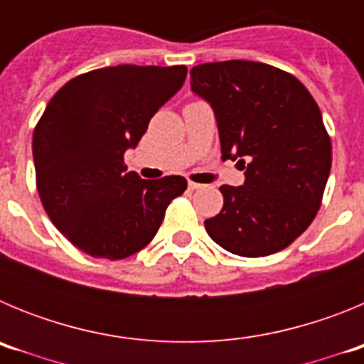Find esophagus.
Listing matches in <instances>:
<instances>
[{"mask_svg": "<svg viewBox=\"0 0 364 364\" xmlns=\"http://www.w3.org/2000/svg\"><path fill=\"white\" fill-rule=\"evenodd\" d=\"M188 188H189V189H202V188H204V186L198 184V182H191V180H189V182H188Z\"/></svg>", "mask_w": 364, "mask_h": 364, "instance_id": "1", "label": "esophagus"}]
</instances>
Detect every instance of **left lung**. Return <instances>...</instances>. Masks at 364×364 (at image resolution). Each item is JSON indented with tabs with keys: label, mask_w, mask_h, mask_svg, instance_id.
Segmentation results:
<instances>
[{
	"label": "left lung",
	"mask_w": 364,
	"mask_h": 364,
	"mask_svg": "<svg viewBox=\"0 0 364 364\" xmlns=\"http://www.w3.org/2000/svg\"><path fill=\"white\" fill-rule=\"evenodd\" d=\"M191 91L213 109L222 160L244 169L242 186L220 188L205 231L235 255L281 252L315 218L332 167L315 100L291 74L246 60L193 67Z\"/></svg>",
	"instance_id": "left-lung-1"
}]
</instances>
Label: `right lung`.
I'll return each instance as SVG.
<instances>
[{
	"label": "right lung",
	"mask_w": 364,
	"mask_h": 364,
	"mask_svg": "<svg viewBox=\"0 0 364 364\" xmlns=\"http://www.w3.org/2000/svg\"><path fill=\"white\" fill-rule=\"evenodd\" d=\"M186 74V65L91 70L67 82L38 122L32 154L41 204L87 255L118 260L140 252L188 188L184 176L144 180L124 164Z\"/></svg>",
	"instance_id": "obj_1"
}]
</instances>
